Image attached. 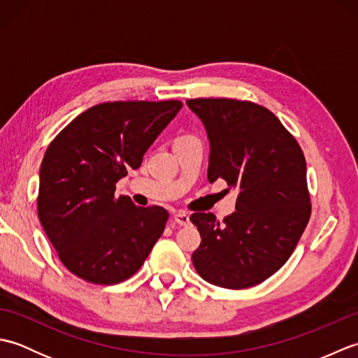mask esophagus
<instances>
[{
	"label": "esophagus",
	"instance_id": "obj_1",
	"mask_svg": "<svg viewBox=\"0 0 358 358\" xmlns=\"http://www.w3.org/2000/svg\"><path fill=\"white\" fill-rule=\"evenodd\" d=\"M173 220H175V222H177L178 224H181V226H186V224H189V222H191V220H189V214H187V212H185V210L175 212V214H173Z\"/></svg>",
	"mask_w": 358,
	"mask_h": 358
}]
</instances>
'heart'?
<instances>
[{
	"label": "heart",
	"mask_w": 358,
	"mask_h": 358,
	"mask_svg": "<svg viewBox=\"0 0 358 358\" xmlns=\"http://www.w3.org/2000/svg\"><path fill=\"white\" fill-rule=\"evenodd\" d=\"M191 138H194V136H191V135H186V136H181L180 140H191ZM180 140H178V141H180Z\"/></svg>",
	"instance_id": "obj_1"
}]
</instances>
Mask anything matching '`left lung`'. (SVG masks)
I'll return each instance as SVG.
<instances>
[{
    "label": "left lung",
    "instance_id": "1",
    "mask_svg": "<svg viewBox=\"0 0 358 358\" xmlns=\"http://www.w3.org/2000/svg\"><path fill=\"white\" fill-rule=\"evenodd\" d=\"M210 143L208 180L238 191L223 223L196 212L201 243L192 254L199 275L226 289H246L273 275L291 257L310 217L306 159L273 113L232 98L187 100Z\"/></svg>",
    "mask_w": 358,
    "mask_h": 358
}]
</instances>
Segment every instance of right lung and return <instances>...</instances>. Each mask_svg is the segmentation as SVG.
<instances>
[{"label":"right lung","mask_w":358,"mask_h":358,"mask_svg":"<svg viewBox=\"0 0 358 358\" xmlns=\"http://www.w3.org/2000/svg\"><path fill=\"white\" fill-rule=\"evenodd\" d=\"M183 108L178 100L113 101L85 110L45 150L38 217L58 258L89 283L132 277L162 237V206H135L115 185Z\"/></svg>","instance_id":"1"}]
</instances>
